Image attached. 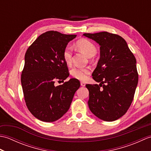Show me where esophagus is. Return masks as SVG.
I'll use <instances>...</instances> for the list:
<instances>
[{"label":"esophagus","mask_w":151,"mask_h":151,"mask_svg":"<svg viewBox=\"0 0 151 151\" xmlns=\"http://www.w3.org/2000/svg\"><path fill=\"white\" fill-rule=\"evenodd\" d=\"M81 86H82V87H84L85 85H86V84H85L84 82H81Z\"/></svg>","instance_id":"34e87169"}]
</instances>
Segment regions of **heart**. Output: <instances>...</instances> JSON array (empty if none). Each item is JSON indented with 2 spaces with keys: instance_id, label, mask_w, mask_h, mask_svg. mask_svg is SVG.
Here are the masks:
<instances>
[{
  "instance_id": "obj_1",
  "label": "heart",
  "mask_w": 151,
  "mask_h": 151,
  "mask_svg": "<svg viewBox=\"0 0 151 151\" xmlns=\"http://www.w3.org/2000/svg\"><path fill=\"white\" fill-rule=\"evenodd\" d=\"M76 46L88 57L94 56L97 52V48L91 41L86 39H81L76 41ZM63 58L67 65L72 63V49L70 47H66L63 52ZM90 69L88 67H75L70 70V75L73 78L80 81H85L87 78Z\"/></svg>"
}]
</instances>
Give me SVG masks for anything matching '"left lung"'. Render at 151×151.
<instances>
[{"label":"left lung","mask_w":151,"mask_h":151,"mask_svg":"<svg viewBox=\"0 0 151 151\" xmlns=\"http://www.w3.org/2000/svg\"><path fill=\"white\" fill-rule=\"evenodd\" d=\"M100 45L101 56L93 78L100 84H86L89 110L105 121L126 114L138 82L136 60L123 37L108 32L83 34Z\"/></svg>","instance_id":"1"}]
</instances>
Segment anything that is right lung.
Segmentation results:
<instances>
[{"mask_svg":"<svg viewBox=\"0 0 151 151\" xmlns=\"http://www.w3.org/2000/svg\"><path fill=\"white\" fill-rule=\"evenodd\" d=\"M76 35L57 31L42 34L28 48L21 74V84L28 110L44 122H53L68 111L81 83L71 78L54 86L56 80L64 81L69 75L63 52Z\"/></svg>","mask_w":151,"mask_h":151,"instance_id":"obj_1","label":"right lung"}]
</instances>
